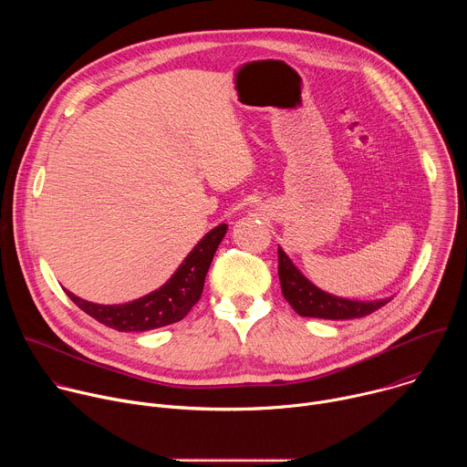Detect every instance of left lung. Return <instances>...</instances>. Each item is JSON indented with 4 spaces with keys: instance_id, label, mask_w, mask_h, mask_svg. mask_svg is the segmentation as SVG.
Wrapping results in <instances>:
<instances>
[{
    "instance_id": "8db88e82",
    "label": "left lung",
    "mask_w": 467,
    "mask_h": 467,
    "mask_svg": "<svg viewBox=\"0 0 467 467\" xmlns=\"http://www.w3.org/2000/svg\"><path fill=\"white\" fill-rule=\"evenodd\" d=\"M279 281L285 299L290 306L303 317H321V319H353L364 317L379 310L389 299L379 301H351L337 296H330L317 286H314L297 268L286 253L279 247Z\"/></svg>"
}]
</instances>
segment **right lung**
Segmentation results:
<instances>
[{
    "label": "right lung",
    "instance_id": "obj_1",
    "mask_svg": "<svg viewBox=\"0 0 467 467\" xmlns=\"http://www.w3.org/2000/svg\"><path fill=\"white\" fill-rule=\"evenodd\" d=\"M225 231L227 225L222 223L207 233L164 286L137 301L125 305H96L72 292L66 294L90 317L121 332H142L181 321L202 297L207 272Z\"/></svg>",
    "mask_w": 467,
    "mask_h": 467
}]
</instances>
